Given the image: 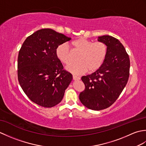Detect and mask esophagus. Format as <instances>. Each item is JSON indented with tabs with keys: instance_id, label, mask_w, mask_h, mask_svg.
Returning <instances> with one entry per match:
<instances>
[{
	"instance_id": "obj_1",
	"label": "esophagus",
	"mask_w": 146,
	"mask_h": 146,
	"mask_svg": "<svg viewBox=\"0 0 146 146\" xmlns=\"http://www.w3.org/2000/svg\"><path fill=\"white\" fill-rule=\"evenodd\" d=\"M73 79L74 80H79L80 79V77L77 76H75V75H73Z\"/></svg>"
}]
</instances>
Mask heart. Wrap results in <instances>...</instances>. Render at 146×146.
<instances>
[{"label": "heart", "mask_w": 146, "mask_h": 146, "mask_svg": "<svg viewBox=\"0 0 146 146\" xmlns=\"http://www.w3.org/2000/svg\"><path fill=\"white\" fill-rule=\"evenodd\" d=\"M74 52L79 54L76 58L77 63H72L67 66L66 70L76 75L85 73L95 72L100 68L106 58L107 46L103 42L92 41L80 38L73 40L70 43ZM58 58L61 63L69 64L71 61L70 49L65 44L59 45L56 51Z\"/></svg>", "instance_id": "obj_1"}]
</instances>
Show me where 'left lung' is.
<instances>
[{
  "label": "left lung",
  "instance_id": "8db88e82",
  "mask_svg": "<svg viewBox=\"0 0 146 146\" xmlns=\"http://www.w3.org/2000/svg\"><path fill=\"white\" fill-rule=\"evenodd\" d=\"M98 41L107 46L106 58L95 72L82 77L85 88L79 95L82 104L94 110L107 108L117 100L128 82L130 70L129 55L119 40L107 35Z\"/></svg>",
  "mask_w": 146,
  "mask_h": 146
}]
</instances>
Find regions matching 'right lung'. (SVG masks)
I'll use <instances>...</instances> for the list:
<instances>
[{"label": "right lung", "mask_w": 146, "mask_h": 146, "mask_svg": "<svg viewBox=\"0 0 146 146\" xmlns=\"http://www.w3.org/2000/svg\"><path fill=\"white\" fill-rule=\"evenodd\" d=\"M70 39L51 29H42L23 42L18 55L17 77L22 89L34 103L50 108L63 99L73 77L64 70L56 51Z\"/></svg>", "instance_id": "obj_1"}]
</instances>
